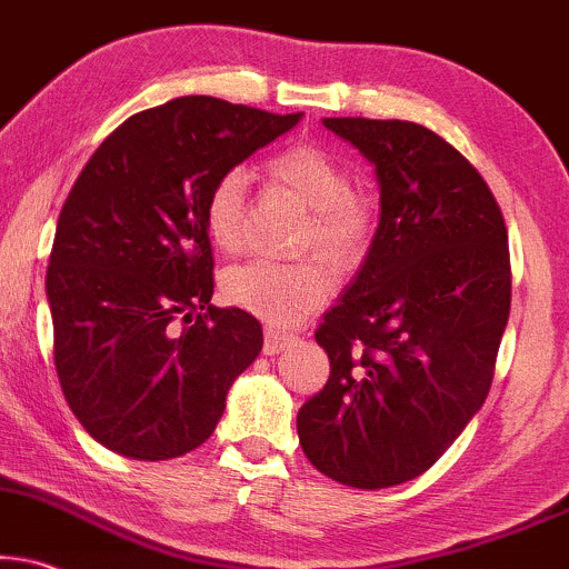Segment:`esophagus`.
<instances>
[{"label": "esophagus", "mask_w": 569, "mask_h": 569, "mask_svg": "<svg viewBox=\"0 0 569 569\" xmlns=\"http://www.w3.org/2000/svg\"><path fill=\"white\" fill-rule=\"evenodd\" d=\"M293 341H297V336H293V333H286V330L264 328V347H262V351L268 357L280 355V351H283L286 347H291Z\"/></svg>", "instance_id": "obj_1"}]
</instances>
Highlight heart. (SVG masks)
Returning <instances> with one entry per match:
<instances>
[{
  "label": "heart",
  "mask_w": 569,
  "mask_h": 569,
  "mask_svg": "<svg viewBox=\"0 0 569 569\" xmlns=\"http://www.w3.org/2000/svg\"><path fill=\"white\" fill-rule=\"evenodd\" d=\"M272 183L299 199L309 212L301 249H318L338 268H351L376 233V204L349 189V176L333 154L315 143H293L264 164ZM247 176L233 168L214 181L204 204L207 233L226 254L243 243ZM222 299L272 326H289L326 305L333 291L330 270L320 260L293 264L251 260L222 272Z\"/></svg>",
  "instance_id": "obj_1"
}]
</instances>
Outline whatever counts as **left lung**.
I'll return each instance as SVG.
<instances>
[{
  "mask_svg": "<svg viewBox=\"0 0 569 569\" xmlns=\"http://www.w3.org/2000/svg\"><path fill=\"white\" fill-rule=\"evenodd\" d=\"M322 126L376 168L380 220L315 333L330 376L297 433L322 476L376 491L422 476L483 407L512 299L507 226L480 172L426 126Z\"/></svg>",
  "mask_w": 569,
  "mask_h": 569,
  "instance_id": "obj_1",
  "label": "left lung"
}]
</instances>
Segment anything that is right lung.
Listing matches in <instances>:
<instances>
[{"mask_svg": "<svg viewBox=\"0 0 569 569\" xmlns=\"http://www.w3.org/2000/svg\"><path fill=\"white\" fill-rule=\"evenodd\" d=\"M299 120L172 99L114 128L64 199L47 270L54 368L78 422L114 455L197 449L262 351L257 318L210 305L204 204L222 172Z\"/></svg>", "mask_w": 569, "mask_h": 569, "instance_id": "right-lung-1", "label": "right lung"}]
</instances>
